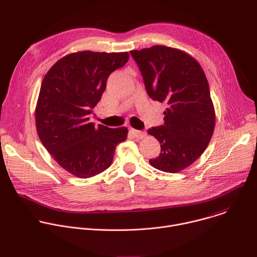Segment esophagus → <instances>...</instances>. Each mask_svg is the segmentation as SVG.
<instances>
[{
    "label": "esophagus",
    "instance_id": "esophagus-1",
    "mask_svg": "<svg viewBox=\"0 0 257 257\" xmlns=\"http://www.w3.org/2000/svg\"><path fill=\"white\" fill-rule=\"evenodd\" d=\"M130 132L134 137H136L138 139L144 138L146 136V132H144V131H138V130H135V129H130Z\"/></svg>",
    "mask_w": 257,
    "mask_h": 257
}]
</instances>
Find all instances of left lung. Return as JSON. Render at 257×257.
I'll return each instance as SVG.
<instances>
[{
  "instance_id": "left-lung-1",
  "label": "left lung",
  "mask_w": 257,
  "mask_h": 257,
  "mask_svg": "<svg viewBox=\"0 0 257 257\" xmlns=\"http://www.w3.org/2000/svg\"><path fill=\"white\" fill-rule=\"evenodd\" d=\"M149 95L166 101L165 124L149 129L161 144V154L150 164L166 173L192 165L206 150L213 134L215 112L200 64L189 54L166 46L130 52Z\"/></svg>"
}]
</instances>
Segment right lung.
Wrapping results in <instances>:
<instances>
[{"instance_id":"obj_1","label":"right lung","mask_w":257,"mask_h":257,"mask_svg":"<svg viewBox=\"0 0 257 257\" xmlns=\"http://www.w3.org/2000/svg\"><path fill=\"white\" fill-rule=\"evenodd\" d=\"M129 54L82 51L56 62L42 82L35 106L39 137L68 173L90 178L112 165L116 146L126 140V127L89 122L109 74L123 67Z\"/></svg>"}]
</instances>
